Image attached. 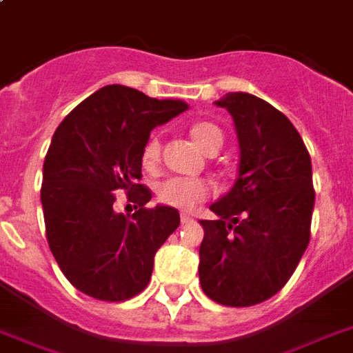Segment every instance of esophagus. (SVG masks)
<instances>
[{"mask_svg":"<svg viewBox=\"0 0 353 353\" xmlns=\"http://www.w3.org/2000/svg\"><path fill=\"white\" fill-rule=\"evenodd\" d=\"M192 216H188V214H185V212H183L181 214V223L183 225H188V223H192Z\"/></svg>","mask_w":353,"mask_h":353,"instance_id":"1","label":"esophagus"}]
</instances>
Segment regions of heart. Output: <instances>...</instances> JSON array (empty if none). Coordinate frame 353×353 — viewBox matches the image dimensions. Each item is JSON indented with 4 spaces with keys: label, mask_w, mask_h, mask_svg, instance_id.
I'll return each instance as SVG.
<instances>
[{
    "label": "heart",
    "mask_w": 353,
    "mask_h": 353,
    "mask_svg": "<svg viewBox=\"0 0 353 353\" xmlns=\"http://www.w3.org/2000/svg\"><path fill=\"white\" fill-rule=\"evenodd\" d=\"M190 135L196 141L199 148L203 150L205 154L214 155L218 150L223 146V133L214 122L201 121L196 122L190 128ZM143 161V168L148 172H155L159 166L161 161V139L157 135L146 141L141 154ZM212 194V187L203 179H183V177H172L161 183L157 188V196L163 203L176 207L181 210H190L196 205L205 201Z\"/></svg>",
    "instance_id": "b5f03b06"
}]
</instances>
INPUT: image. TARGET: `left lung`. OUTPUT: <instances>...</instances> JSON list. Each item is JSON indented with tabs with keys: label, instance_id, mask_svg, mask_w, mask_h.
<instances>
[{
	"label": "left lung",
	"instance_id": "obj_1",
	"mask_svg": "<svg viewBox=\"0 0 353 353\" xmlns=\"http://www.w3.org/2000/svg\"><path fill=\"white\" fill-rule=\"evenodd\" d=\"M234 121L240 165L234 187L201 220L199 282L205 295L232 307L276 295L310 243L315 190L312 159L291 121L249 93L214 102Z\"/></svg>",
	"mask_w": 353,
	"mask_h": 353
}]
</instances>
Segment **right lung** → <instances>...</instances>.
I'll return each mask as SVG.
<instances>
[{"mask_svg":"<svg viewBox=\"0 0 353 353\" xmlns=\"http://www.w3.org/2000/svg\"><path fill=\"white\" fill-rule=\"evenodd\" d=\"M121 84L82 101L52 135L43 163L41 207L52 256L85 295L128 301L148 285L154 256L179 227V212L157 205L141 185V154L150 132L187 110ZM115 190L136 203L132 216L112 207Z\"/></svg>","mask_w":353,"mask_h":353,"instance_id":"right-lung-1","label":"right lung"}]
</instances>
